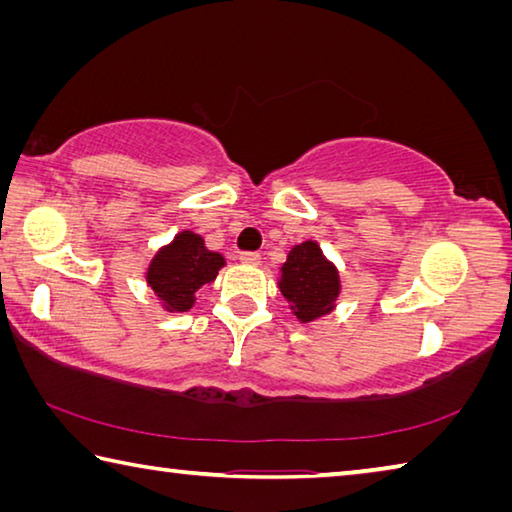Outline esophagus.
Listing matches in <instances>:
<instances>
[{
  "mask_svg": "<svg viewBox=\"0 0 512 512\" xmlns=\"http://www.w3.org/2000/svg\"><path fill=\"white\" fill-rule=\"evenodd\" d=\"M239 259H241V262H244V264H259V259H262V255L253 253V250H241Z\"/></svg>",
  "mask_w": 512,
  "mask_h": 512,
  "instance_id": "esophagus-1",
  "label": "esophagus"
}]
</instances>
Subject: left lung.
Wrapping results in <instances>:
<instances>
[{
  "mask_svg": "<svg viewBox=\"0 0 512 512\" xmlns=\"http://www.w3.org/2000/svg\"><path fill=\"white\" fill-rule=\"evenodd\" d=\"M280 288L293 313L302 322H313L333 309L340 293V277L336 266L324 259L315 241H304L288 253L282 266Z\"/></svg>",
  "mask_w": 512,
  "mask_h": 512,
  "instance_id": "1",
  "label": "left lung"
}]
</instances>
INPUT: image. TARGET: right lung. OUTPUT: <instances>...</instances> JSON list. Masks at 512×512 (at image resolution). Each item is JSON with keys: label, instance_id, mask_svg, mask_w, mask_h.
I'll use <instances>...</instances> for the list:
<instances>
[{"label": "right lung", "instance_id": "add662e5", "mask_svg": "<svg viewBox=\"0 0 512 512\" xmlns=\"http://www.w3.org/2000/svg\"><path fill=\"white\" fill-rule=\"evenodd\" d=\"M221 266L224 257L203 246L199 235L185 230L152 259L147 282L161 297L167 311H188L194 304V293L215 280Z\"/></svg>", "mask_w": 512, "mask_h": 512}]
</instances>
